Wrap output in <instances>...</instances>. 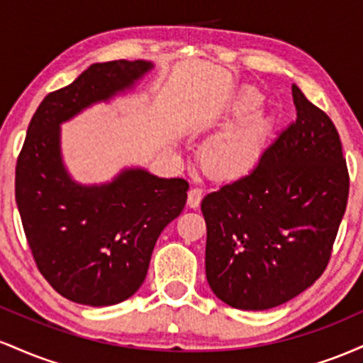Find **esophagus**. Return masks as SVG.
Returning a JSON list of instances; mask_svg holds the SVG:
<instances>
[{
    "mask_svg": "<svg viewBox=\"0 0 363 363\" xmlns=\"http://www.w3.org/2000/svg\"><path fill=\"white\" fill-rule=\"evenodd\" d=\"M201 198H203L201 187H198V186L191 187L189 193H187V205H189L191 208H196L199 203H201Z\"/></svg>",
    "mask_w": 363,
    "mask_h": 363,
    "instance_id": "esophagus-1",
    "label": "esophagus"
}]
</instances>
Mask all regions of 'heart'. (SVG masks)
I'll return each mask as SVG.
<instances>
[{
	"mask_svg": "<svg viewBox=\"0 0 363 363\" xmlns=\"http://www.w3.org/2000/svg\"><path fill=\"white\" fill-rule=\"evenodd\" d=\"M257 102L259 97L256 91H244L235 104V112L244 114L256 109ZM264 131L266 121L261 114H251L235 121L206 141L201 150L203 165L216 177H230L245 172L259 157Z\"/></svg>",
	"mask_w": 363,
	"mask_h": 363,
	"instance_id": "1",
	"label": "heart"
}]
</instances>
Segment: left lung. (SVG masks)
<instances>
[{"label": "left lung", "mask_w": 363, "mask_h": 363, "mask_svg": "<svg viewBox=\"0 0 363 363\" xmlns=\"http://www.w3.org/2000/svg\"><path fill=\"white\" fill-rule=\"evenodd\" d=\"M291 95L297 119L247 174L201 201L206 280L235 309H272L309 289L326 269L347 210L338 131L297 85Z\"/></svg>", "instance_id": "1"}]
</instances>
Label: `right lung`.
I'll list each match as a JSON object with an SVG mask.
<instances>
[{
  "mask_svg": "<svg viewBox=\"0 0 363 363\" xmlns=\"http://www.w3.org/2000/svg\"><path fill=\"white\" fill-rule=\"evenodd\" d=\"M148 61L95 62L72 85L45 95L16 160L15 198L37 268L57 294L83 306H114L147 277L158 235L184 210L189 184L145 169L111 182H74L61 158L60 124L131 89Z\"/></svg>",
  "mask_w": 363,
  "mask_h": 363,
  "instance_id": "obj_1",
  "label": "right lung"
}]
</instances>
